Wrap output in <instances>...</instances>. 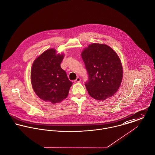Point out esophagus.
<instances>
[{
	"mask_svg": "<svg viewBox=\"0 0 155 155\" xmlns=\"http://www.w3.org/2000/svg\"><path fill=\"white\" fill-rule=\"evenodd\" d=\"M81 81V78H77L74 81L75 82H79Z\"/></svg>",
	"mask_w": 155,
	"mask_h": 155,
	"instance_id": "34e87169",
	"label": "esophagus"
}]
</instances>
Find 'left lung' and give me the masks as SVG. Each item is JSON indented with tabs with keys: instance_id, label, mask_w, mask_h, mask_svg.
Instances as JSON below:
<instances>
[{
	"instance_id": "8db88e82",
	"label": "left lung",
	"mask_w": 155,
	"mask_h": 155,
	"mask_svg": "<svg viewBox=\"0 0 155 155\" xmlns=\"http://www.w3.org/2000/svg\"><path fill=\"white\" fill-rule=\"evenodd\" d=\"M81 56L88 74L85 85L89 95L102 101L113 95L123 76L122 64L116 52L106 45L92 44Z\"/></svg>"
}]
</instances>
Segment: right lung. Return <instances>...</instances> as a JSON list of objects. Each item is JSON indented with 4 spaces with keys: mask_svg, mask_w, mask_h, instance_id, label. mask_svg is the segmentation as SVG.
Masks as SVG:
<instances>
[{
    "mask_svg": "<svg viewBox=\"0 0 155 155\" xmlns=\"http://www.w3.org/2000/svg\"><path fill=\"white\" fill-rule=\"evenodd\" d=\"M63 58V54H57L55 49H49L33 63L32 87L36 94L45 101L60 103L68 95L72 82L60 66Z\"/></svg>",
    "mask_w": 155,
    "mask_h": 155,
    "instance_id": "add662e5",
    "label": "right lung"
}]
</instances>
